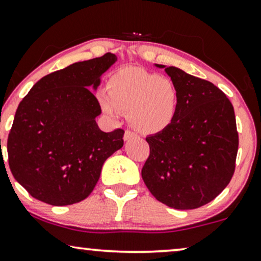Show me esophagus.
Masks as SVG:
<instances>
[{"label":"esophagus","mask_w":261,"mask_h":261,"mask_svg":"<svg viewBox=\"0 0 261 261\" xmlns=\"http://www.w3.org/2000/svg\"><path fill=\"white\" fill-rule=\"evenodd\" d=\"M134 137H136V134H134L133 131H130V130L125 131V134H124V140L125 141L131 140V138H134Z\"/></svg>","instance_id":"obj_1"}]
</instances>
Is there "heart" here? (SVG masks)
I'll return each instance as SVG.
<instances>
[{"instance_id": "b5f03b06", "label": "heart", "mask_w": 261, "mask_h": 261, "mask_svg": "<svg viewBox=\"0 0 261 261\" xmlns=\"http://www.w3.org/2000/svg\"><path fill=\"white\" fill-rule=\"evenodd\" d=\"M102 110L111 117L127 113V120L141 134L166 130L177 114L179 92L167 77L138 67H125L108 79L107 91L97 95Z\"/></svg>"}]
</instances>
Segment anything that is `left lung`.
I'll use <instances>...</instances> for the list:
<instances>
[{
	"instance_id": "obj_1",
	"label": "left lung",
	"mask_w": 261,
	"mask_h": 261,
	"mask_svg": "<svg viewBox=\"0 0 261 261\" xmlns=\"http://www.w3.org/2000/svg\"><path fill=\"white\" fill-rule=\"evenodd\" d=\"M179 92L177 114L166 130L146 138L149 156L142 178L155 199L194 210L216 199L235 172L239 134L226 95L204 79L165 67Z\"/></svg>"
}]
</instances>
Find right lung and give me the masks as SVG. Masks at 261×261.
Wrapping results in <instances>:
<instances>
[{"mask_svg":"<svg viewBox=\"0 0 261 261\" xmlns=\"http://www.w3.org/2000/svg\"><path fill=\"white\" fill-rule=\"evenodd\" d=\"M117 61L103 57L72 64L39 79L15 112L7 151L14 178L42 202L67 206L87 199L103 163L124 144V130H100L96 90Z\"/></svg>","mask_w":261,"mask_h":261,"instance_id":"add662e5","label":"right lung"}]
</instances>
